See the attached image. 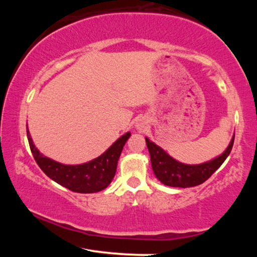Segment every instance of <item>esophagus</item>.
<instances>
[{
	"instance_id": "obj_1",
	"label": "esophagus",
	"mask_w": 257,
	"mask_h": 257,
	"mask_svg": "<svg viewBox=\"0 0 257 257\" xmlns=\"http://www.w3.org/2000/svg\"><path fill=\"white\" fill-rule=\"evenodd\" d=\"M138 129H141V128H138Z\"/></svg>"
}]
</instances>
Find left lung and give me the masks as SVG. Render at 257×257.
Segmentation results:
<instances>
[{
    "mask_svg": "<svg viewBox=\"0 0 257 257\" xmlns=\"http://www.w3.org/2000/svg\"><path fill=\"white\" fill-rule=\"evenodd\" d=\"M145 141L151 155L152 169L155 177L165 186L187 188V187L203 184L221 167V164L224 162L231 152L234 135L222 154L201 164L181 163L169 155L162 147L151 142L147 137H145Z\"/></svg>",
    "mask_w": 257,
    "mask_h": 257,
    "instance_id": "left-lung-1",
    "label": "left lung"
}]
</instances>
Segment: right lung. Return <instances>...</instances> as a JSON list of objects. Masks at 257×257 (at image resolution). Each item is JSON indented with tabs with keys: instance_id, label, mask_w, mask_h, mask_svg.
<instances>
[{
	"instance_id": "right-lung-1",
	"label": "right lung",
	"mask_w": 257,
	"mask_h": 257,
	"mask_svg": "<svg viewBox=\"0 0 257 257\" xmlns=\"http://www.w3.org/2000/svg\"><path fill=\"white\" fill-rule=\"evenodd\" d=\"M130 135V133L122 135L98 158L82 164L71 165L56 162L43 155L35 146L27 127L30 150L43 172L59 185L81 194L97 193L111 184L115 175L120 154Z\"/></svg>"
}]
</instances>
